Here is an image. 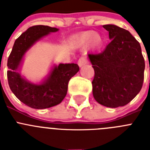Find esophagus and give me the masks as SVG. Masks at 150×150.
I'll return each mask as SVG.
<instances>
[{
    "label": "esophagus",
    "instance_id": "esophagus-1",
    "mask_svg": "<svg viewBox=\"0 0 150 150\" xmlns=\"http://www.w3.org/2000/svg\"><path fill=\"white\" fill-rule=\"evenodd\" d=\"M88 63V60L86 57H81L80 59L78 60V64H79V67H82V66L85 65L86 64Z\"/></svg>",
    "mask_w": 150,
    "mask_h": 150
}]
</instances>
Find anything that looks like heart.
Returning <instances> with one entry per match:
<instances>
[{
    "instance_id": "1",
    "label": "heart",
    "mask_w": 150,
    "mask_h": 150,
    "mask_svg": "<svg viewBox=\"0 0 150 150\" xmlns=\"http://www.w3.org/2000/svg\"><path fill=\"white\" fill-rule=\"evenodd\" d=\"M76 43L78 46H89L96 48L101 45L102 38L94 31H85L78 35L76 38Z\"/></svg>"
}]
</instances>
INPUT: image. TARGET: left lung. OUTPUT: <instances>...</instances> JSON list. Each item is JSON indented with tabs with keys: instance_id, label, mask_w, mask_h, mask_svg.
<instances>
[{
	"instance_id": "left-lung-1",
	"label": "left lung",
	"mask_w": 150,
	"mask_h": 150,
	"mask_svg": "<svg viewBox=\"0 0 150 150\" xmlns=\"http://www.w3.org/2000/svg\"><path fill=\"white\" fill-rule=\"evenodd\" d=\"M103 27L111 41L100 53L88 54L95 70L92 93L100 104L116 108L126 105L140 92L145 62L140 43L128 30L113 25Z\"/></svg>"
}]
</instances>
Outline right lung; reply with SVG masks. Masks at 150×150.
<instances>
[{"mask_svg":"<svg viewBox=\"0 0 150 150\" xmlns=\"http://www.w3.org/2000/svg\"><path fill=\"white\" fill-rule=\"evenodd\" d=\"M58 30L47 25L30 27L16 40L8 58L7 78L10 89L18 100L31 108L45 109L60 104L67 95L69 80L79 70L76 64H60L41 85L28 83L16 72L22 57L30 46L41 38Z\"/></svg>","mask_w":150,"mask_h":150,"instance_id":"add662e5","label":"right lung"}]
</instances>
